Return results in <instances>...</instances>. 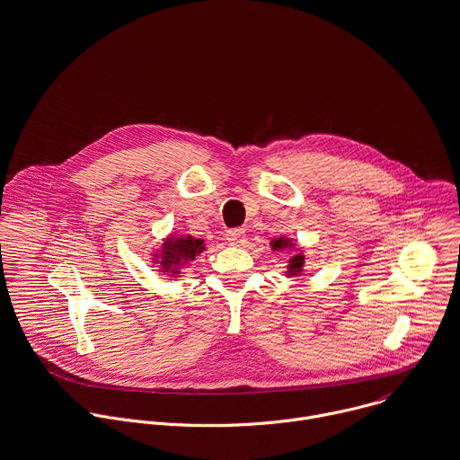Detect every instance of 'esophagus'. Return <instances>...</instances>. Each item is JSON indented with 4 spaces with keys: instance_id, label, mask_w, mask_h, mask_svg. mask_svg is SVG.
<instances>
[{
    "instance_id": "esophagus-1",
    "label": "esophagus",
    "mask_w": 460,
    "mask_h": 460,
    "mask_svg": "<svg viewBox=\"0 0 460 460\" xmlns=\"http://www.w3.org/2000/svg\"><path fill=\"white\" fill-rule=\"evenodd\" d=\"M227 242L233 245H242L245 242V231L243 229H231L227 231Z\"/></svg>"
}]
</instances>
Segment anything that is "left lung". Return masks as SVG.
<instances>
[{
    "label": "left lung",
    "instance_id": "obj_1",
    "mask_svg": "<svg viewBox=\"0 0 460 460\" xmlns=\"http://www.w3.org/2000/svg\"><path fill=\"white\" fill-rule=\"evenodd\" d=\"M287 245H288V242H285L283 238H279V240L274 242L272 247H274V251H278V249H285ZM292 261H294V263L290 265V272H292V274H297L299 269H301V265H303V258H301V256H296Z\"/></svg>",
    "mask_w": 460,
    "mask_h": 460
}]
</instances>
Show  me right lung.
Wrapping results in <instances>:
<instances>
[{
    "mask_svg": "<svg viewBox=\"0 0 460 460\" xmlns=\"http://www.w3.org/2000/svg\"><path fill=\"white\" fill-rule=\"evenodd\" d=\"M202 251H204L202 240H195L191 236H182V238H177L175 242L170 240L166 243L164 260L161 263L166 265V269H170V265H179V263H186L188 260H193Z\"/></svg>",
    "mask_w": 460,
    "mask_h": 460,
    "instance_id": "right-lung-1",
    "label": "right lung"
}]
</instances>
